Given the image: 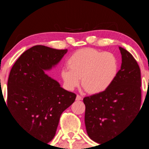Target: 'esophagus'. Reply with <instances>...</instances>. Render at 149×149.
<instances>
[{
  "label": "esophagus",
  "mask_w": 149,
  "mask_h": 149,
  "mask_svg": "<svg viewBox=\"0 0 149 149\" xmlns=\"http://www.w3.org/2000/svg\"><path fill=\"white\" fill-rule=\"evenodd\" d=\"M76 100L77 101H80V100H82V97L81 96L79 95V94H77V96H76Z\"/></svg>",
  "instance_id": "34e87169"
}]
</instances>
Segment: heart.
I'll use <instances>...</instances> for the list:
<instances>
[{
  "label": "heart",
  "instance_id": "b5f03b06",
  "mask_svg": "<svg viewBox=\"0 0 149 149\" xmlns=\"http://www.w3.org/2000/svg\"><path fill=\"white\" fill-rule=\"evenodd\" d=\"M68 68L61 71V77L68 89L81 85L89 94H100L107 89L118 76L119 63L111 52H101L91 47L73 52L67 61Z\"/></svg>",
  "mask_w": 149,
  "mask_h": 149
}]
</instances>
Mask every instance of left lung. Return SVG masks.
<instances>
[{"label": "left lung", "instance_id": "left-lung-1", "mask_svg": "<svg viewBox=\"0 0 149 149\" xmlns=\"http://www.w3.org/2000/svg\"><path fill=\"white\" fill-rule=\"evenodd\" d=\"M119 49L121 68L113 83L103 92L84 98L87 134L100 144L118 136L141 109L139 65L128 51Z\"/></svg>", "mask_w": 149, "mask_h": 149}]
</instances>
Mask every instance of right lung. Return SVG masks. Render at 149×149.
I'll return each instance as SVG.
<instances>
[{
  "label": "right lung",
  "mask_w": 149,
  "mask_h": 149,
  "mask_svg": "<svg viewBox=\"0 0 149 149\" xmlns=\"http://www.w3.org/2000/svg\"><path fill=\"white\" fill-rule=\"evenodd\" d=\"M67 51L32 47L18 58L8 77L7 106L15 122L47 143L55 136L61 114L76 97L44 72L56 65Z\"/></svg>",
  "instance_id": "right-lung-1"
}]
</instances>
